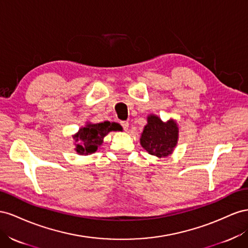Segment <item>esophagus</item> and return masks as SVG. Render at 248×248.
Listing matches in <instances>:
<instances>
[{"label":"esophagus","mask_w":248,"mask_h":248,"mask_svg":"<svg viewBox=\"0 0 248 248\" xmlns=\"http://www.w3.org/2000/svg\"><path fill=\"white\" fill-rule=\"evenodd\" d=\"M120 124H122V126H123L124 131L129 129V123L128 122H120Z\"/></svg>","instance_id":"1"}]
</instances>
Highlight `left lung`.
I'll return each instance as SVG.
<instances>
[{
    "mask_svg": "<svg viewBox=\"0 0 248 248\" xmlns=\"http://www.w3.org/2000/svg\"><path fill=\"white\" fill-rule=\"evenodd\" d=\"M178 139L179 128L173 119L163 123L157 115L151 114L141 133L140 144L150 155L163 158L172 154Z\"/></svg>",
    "mask_w": 248,
    "mask_h": 248,
    "instance_id": "8db88e82",
    "label": "left lung"
}]
</instances>
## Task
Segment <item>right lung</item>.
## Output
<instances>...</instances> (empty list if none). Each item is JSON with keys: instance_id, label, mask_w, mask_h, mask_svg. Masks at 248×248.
<instances>
[{"instance_id": "add662e5", "label": "right lung", "mask_w": 248, "mask_h": 248, "mask_svg": "<svg viewBox=\"0 0 248 248\" xmlns=\"http://www.w3.org/2000/svg\"><path fill=\"white\" fill-rule=\"evenodd\" d=\"M117 125L109 122H104L101 124H90L79 130L74 139L76 141V152L79 155H90L96 152L97 147L100 146L104 137L111 131H116Z\"/></svg>"}]
</instances>
